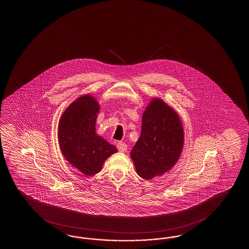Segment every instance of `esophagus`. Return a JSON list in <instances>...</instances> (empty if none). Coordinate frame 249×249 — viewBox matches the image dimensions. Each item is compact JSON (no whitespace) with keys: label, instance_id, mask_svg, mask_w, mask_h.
I'll return each mask as SVG.
<instances>
[{"label":"esophagus","instance_id":"1","mask_svg":"<svg viewBox=\"0 0 249 249\" xmlns=\"http://www.w3.org/2000/svg\"><path fill=\"white\" fill-rule=\"evenodd\" d=\"M117 146L118 150H119L120 152H125L127 150V145L124 142H117Z\"/></svg>","mask_w":249,"mask_h":249}]
</instances>
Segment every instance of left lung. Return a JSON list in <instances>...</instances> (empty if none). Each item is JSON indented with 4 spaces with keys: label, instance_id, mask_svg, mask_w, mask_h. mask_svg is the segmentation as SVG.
Segmentation results:
<instances>
[{
    "label": "left lung",
    "instance_id": "left-lung-1",
    "mask_svg": "<svg viewBox=\"0 0 249 249\" xmlns=\"http://www.w3.org/2000/svg\"><path fill=\"white\" fill-rule=\"evenodd\" d=\"M183 139L176 112L164 101L154 99L143 113L142 133L131 151L138 175L150 180L171 169L179 159Z\"/></svg>",
    "mask_w": 249,
    "mask_h": 249
}]
</instances>
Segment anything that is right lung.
I'll list each match as a JSON object with an SVG mask.
<instances>
[{
	"instance_id": "right-lung-1",
	"label": "right lung",
	"mask_w": 249,
	"mask_h": 249,
	"mask_svg": "<svg viewBox=\"0 0 249 249\" xmlns=\"http://www.w3.org/2000/svg\"><path fill=\"white\" fill-rule=\"evenodd\" d=\"M99 103L82 96L65 110L58 123V142L64 157L87 176L98 174L108 157L117 151L95 132Z\"/></svg>"
}]
</instances>
